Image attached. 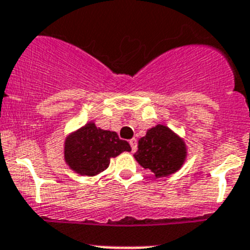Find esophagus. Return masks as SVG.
<instances>
[{"instance_id":"obj_1","label":"esophagus","mask_w":250,"mask_h":250,"mask_svg":"<svg viewBox=\"0 0 250 250\" xmlns=\"http://www.w3.org/2000/svg\"><path fill=\"white\" fill-rule=\"evenodd\" d=\"M129 143H130V146H131L132 151H136V149H138V141H136V139H131Z\"/></svg>"}]
</instances>
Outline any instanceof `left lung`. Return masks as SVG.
<instances>
[{
	"mask_svg": "<svg viewBox=\"0 0 250 250\" xmlns=\"http://www.w3.org/2000/svg\"><path fill=\"white\" fill-rule=\"evenodd\" d=\"M134 158L144 169L151 170L156 178H161L182 167L187 158V146L180 136L159 124L139 140Z\"/></svg>",
	"mask_w": 250,
	"mask_h": 250,
	"instance_id": "obj_1",
	"label": "left lung"
}]
</instances>
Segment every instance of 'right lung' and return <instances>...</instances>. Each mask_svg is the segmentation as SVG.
Here are the masks:
<instances>
[{
  "label": "right lung",
  "instance_id": "add662e5",
  "mask_svg": "<svg viewBox=\"0 0 250 250\" xmlns=\"http://www.w3.org/2000/svg\"><path fill=\"white\" fill-rule=\"evenodd\" d=\"M123 151H131L129 143L115 131L96 127L94 123L70 134L65 140V161L81 175L94 176L107 169L110 159Z\"/></svg>",
  "mask_w": 250,
  "mask_h": 250
}]
</instances>
